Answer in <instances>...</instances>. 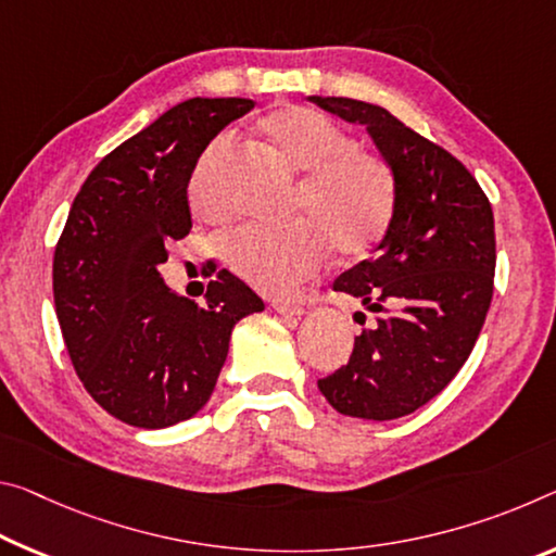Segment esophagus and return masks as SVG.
<instances>
[{
    "label": "esophagus",
    "mask_w": 556,
    "mask_h": 556,
    "mask_svg": "<svg viewBox=\"0 0 556 556\" xmlns=\"http://www.w3.org/2000/svg\"><path fill=\"white\" fill-rule=\"evenodd\" d=\"M271 309H275L281 316H302L306 312L302 304L287 302V299H275V302H271Z\"/></svg>",
    "instance_id": "1"
}]
</instances>
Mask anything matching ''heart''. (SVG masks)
I'll return each mask as SVG.
<instances>
[{"label":"heart","instance_id":"1","mask_svg":"<svg viewBox=\"0 0 556 556\" xmlns=\"http://www.w3.org/2000/svg\"><path fill=\"white\" fill-rule=\"evenodd\" d=\"M260 134L302 170L292 210L302 219L287 227H244L225 244L232 271L267 294H287L312 277L337 247L346 257L374 250L395 213V178L381 155L351 143L324 113L285 105L260 121ZM232 146L217 138L205 148L190 178L200 215H230L227 165Z\"/></svg>","mask_w":556,"mask_h":556}]
</instances>
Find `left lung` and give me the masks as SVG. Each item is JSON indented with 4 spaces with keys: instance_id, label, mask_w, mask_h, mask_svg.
Segmentation results:
<instances>
[{
    "instance_id": "left-lung-1",
    "label": "left lung",
    "mask_w": 556,
    "mask_h": 556,
    "mask_svg": "<svg viewBox=\"0 0 556 556\" xmlns=\"http://www.w3.org/2000/svg\"><path fill=\"white\" fill-rule=\"evenodd\" d=\"M312 101L366 126L395 178V213L376 254L333 281V292L378 314L376 326L319 391L343 416L393 420L435 399L468 361L492 302L495 217L468 167L381 105Z\"/></svg>"
}]
</instances>
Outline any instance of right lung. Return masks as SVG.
Instances as JSON below:
<instances>
[{"instance_id": "add662e5", "label": "right lung", "mask_w": 556, "mask_h": 556, "mask_svg": "<svg viewBox=\"0 0 556 556\" xmlns=\"http://www.w3.org/2000/svg\"><path fill=\"white\" fill-rule=\"evenodd\" d=\"M250 99H190L93 167L54 250V304L91 399L136 428L188 420L215 391L235 324L264 302L230 271L205 306L165 287L167 247L190 232L198 157Z\"/></svg>"}]
</instances>
